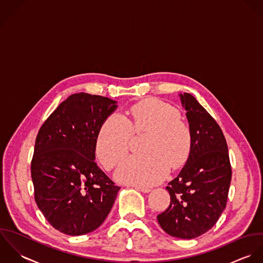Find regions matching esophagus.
<instances>
[{"label": "esophagus", "instance_id": "34e87169", "mask_svg": "<svg viewBox=\"0 0 263 263\" xmlns=\"http://www.w3.org/2000/svg\"><path fill=\"white\" fill-rule=\"evenodd\" d=\"M133 188H135L136 190H138V191H140V192H142V193H148V192H151V189L149 188H145V187H140V186H133Z\"/></svg>", "mask_w": 263, "mask_h": 263}]
</instances>
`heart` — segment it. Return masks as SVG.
Instances as JSON below:
<instances>
[{
	"label": "heart",
	"instance_id": "heart-1",
	"mask_svg": "<svg viewBox=\"0 0 263 263\" xmlns=\"http://www.w3.org/2000/svg\"><path fill=\"white\" fill-rule=\"evenodd\" d=\"M149 131L142 155L125 158L116 179L125 184L148 187L159 183L173 167L189 157L192 133L180 119V111L159 100H146L130 108V119L119 112L108 115L96 139V154L105 168L114 167L130 146L133 132Z\"/></svg>",
	"mask_w": 263,
	"mask_h": 263
}]
</instances>
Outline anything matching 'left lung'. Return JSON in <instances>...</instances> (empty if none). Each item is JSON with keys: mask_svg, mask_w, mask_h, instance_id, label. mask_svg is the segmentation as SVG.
<instances>
[{"mask_svg": "<svg viewBox=\"0 0 263 263\" xmlns=\"http://www.w3.org/2000/svg\"><path fill=\"white\" fill-rule=\"evenodd\" d=\"M192 133L185 165L165 188L171 203L158 221L168 235L193 239L210 230L226 209L232 179L223 133L190 93L179 95Z\"/></svg>", "mask_w": 263, "mask_h": 263, "instance_id": "8db88e82", "label": "left lung"}]
</instances>
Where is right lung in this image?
Listing matches in <instances>:
<instances>
[{"label":"right lung","instance_id":"1","mask_svg":"<svg viewBox=\"0 0 263 263\" xmlns=\"http://www.w3.org/2000/svg\"><path fill=\"white\" fill-rule=\"evenodd\" d=\"M117 102L79 92L59 105L41 127L31 160L39 209L70 236L97 230L120 190L96 163V139Z\"/></svg>","mask_w":263,"mask_h":263}]
</instances>
